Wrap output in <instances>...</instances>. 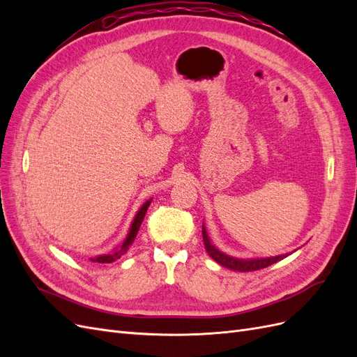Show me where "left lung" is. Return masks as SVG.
Returning <instances> with one entry per match:
<instances>
[{
	"label": "left lung",
	"mask_w": 357,
	"mask_h": 357,
	"mask_svg": "<svg viewBox=\"0 0 357 357\" xmlns=\"http://www.w3.org/2000/svg\"><path fill=\"white\" fill-rule=\"evenodd\" d=\"M202 240H204L205 250H207V253L210 255L213 261H215L225 268L232 269V271H240V273L256 271V269L266 268L278 261H282V259H284L290 255V253H286V255H278V256H273V257H256V259H240V257L229 256V255L220 252L219 248L211 243L204 223H202Z\"/></svg>",
	"instance_id": "obj_1"
}]
</instances>
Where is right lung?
<instances>
[{
	"label": "right lung",
	"mask_w": 357,
	"mask_h": 357,
	"mask_svg": "<svg viewBox=\"0 0 357 357\" xmlns=\"http://www.w3.org/2000/svg\"><path fill=\"white\" fill-rule=\"evenodd\" d=\"M150 202H152V199L146 201V202L142 205V207H139V210L137 211L134 220L131 222V226H129V231H128L126 238H125L121 244H119L117 247H114L110 253L98 255L96 257H91V262H96V264H112V262L117 261V259H121V257L129 250V247H131V244L134 243L135 236H137V234H138L139 226H142V222H143L144 215H146V213H147V208H149Z\"/></svg>",
	"instance_id": "add662e5"
}]
</instances>
